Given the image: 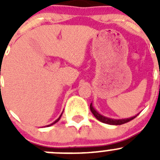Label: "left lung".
Masks as SVG:
<instances>
[{
	"instance_id": "1",
	"label": "left lung",
	"mask_w": 160,
	"mask_h": 160,
	"mask_svg": "<svg viewBox=\"0 0 160 160\" xmlns=\"http://www.w3.org/2000/svg\"><path fill=\"white\" fill-rule=\"evenodd\" d=\"M90 108L91 112L93 113V114L94 115V117L98 119L100 122H103V123L108 124V125H122V124L127 123V122H130L132 119L135 118L138 114H136L135 116H133V117L128 118H124V119H114V118H110L105 117L104 115H101L99 112H98V111L95 110L94 108L92 105V103L90 105Z\"/></svg>"
}]
</instances>
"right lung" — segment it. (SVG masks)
Returning <instances> with one entry per match:
<instances>
[{"label": "right lung", "instance_id": "1", "mask_svg": "<svg viewBox=\"0 0 160 160\" xmlns=\"http://www.w3.org/2000/svg\"><path fill=\"white\" fill-rule=\"evenodd\" d=\"M62 112H63V111H62ZM62 114H60V116H59V118H57V119H56V121H55V122H52V124H50V125H46V127H49V126H51V125H54V124H56V122H59V119H60V118H61V116H62Z\"/></svg>", "mask_w": 160, "mask_h": 160}]
</instances>
